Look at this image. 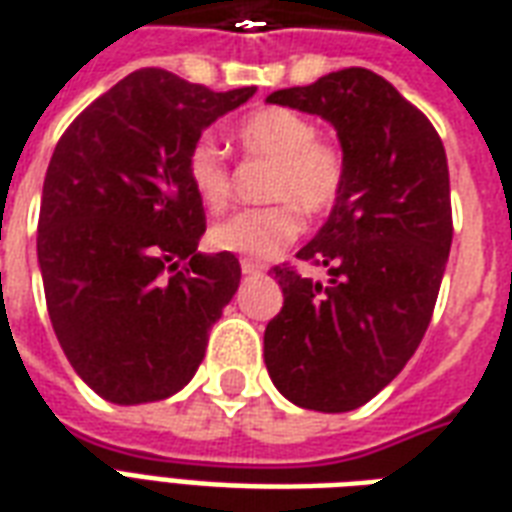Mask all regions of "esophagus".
Here are the masks:
<instances>
[{"label": "esophagus", "mask_w": 512, "mask_h": 512, "mask_svg": "<svg viewBox=\"0 0 512 512\" xmlns=\"http://www.w3.org/2000/svg\"><path fill=\"white\" fill-rule=\"evenodd\" d=\"M241 271H244L246 277H249V274H263V271H266V266H263V263H255V260H241Z\"/></svg>", "instance_id": "34e87169"}]
</instances>
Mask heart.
Returning a JSON list of instances; mask_svg holds the SVG:
<instances>
[{"instance_id": "obj_1", "label": "heart", "mask_w": 512, "mask_h": 512, "mask_svg": "<svg viewBox=\"0 0 512 512\" xmlns=\"http://www.w3.org/2000/svg\"><path fill=\"white\" fill-rule=\"evenodd\" d=\"M238 145L255 161H268L266 197L279 200L266 208L241 211L213 224L211 244L246 260H271L301 233L304 213L332 211L345 186V156L332 139L318 136L310 117L282 106L257 109L238 123ZM186 175L197 200L211 213H222L233 200V169L211 136L189 147Z\"/></svg>"}]
</instances>
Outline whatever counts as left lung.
<instances>
[{"instance_id":"obj_1","label":"left lung","mask_w":512,"mask_h":512,"mask_svg":"<svg viewBox=\"0 0 512 512\" xmlns=\"http://www.w3.org/2000/svg\"><path fill=\"white\" fill-rule=\"evenodd\" d=\"M268 104L329 120L345 156L340 200L296 255L329 282L271 268L285 304L263 337L268 376L296 406L354 411L428 332L452 244L447 153L428 117L367 68L277 90Z\"/></svg>"}]
</instances>
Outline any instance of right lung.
I'll list each match as a JSON object with an SVG mask.
<instances>
[{"instance_id": "right-lung-1", "label": "right lung", "mask_w": 512, "mask_h": 512, "mask_svg": "<svg viewBox=\"0 0 512 512\" xmlns=\"http://www.w3.org/2000/svg\"><path fill=\"white\" fill-rule=\"evenodd\" d=\"M252 95L142 68L54 147L38 219L46 307L68 362L104 400L136 406L180 392L238 290V257L197 252L205 211L186 156Z\"/></svg>"}]
</instances>
